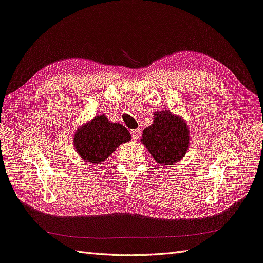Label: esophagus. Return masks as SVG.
Here are the masks:
<instances>
[{
	"mask_svg": "<svg viewBox=\"0 0 263 263\" xmlns=\"http://www.w3.org/2000/svg\"><path fill=\"white\" fill-rule=\"evenodd\" d=\"M140 129H134V130H132V137H133V139L134 140H137L138 138H139V136H140Z\"/></svg>",
	"mask_w": 263,
	"mask_h": 263,
	"instance_id": "1",
	"label": "esophagus"
}]
</instances>
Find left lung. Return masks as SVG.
I'll return each instance as SVG.
<instances>
[{
    "label": "left lung",
    "instance_id": "8db88e82",
    "mask_svg": "<svg viewBox=\"0 0 263 263\" xmlns=\"http://www.w3.org/2000/svg\"><path fill=\"white\" fill-rule=\"evenodd\" d=\"M142 143L157 163L173 165L189 148L187 125L170 111L155 114L154 123L143 132Z\"/></svg>",
    "mask_w": 263,
    "mask_h": 263
}]
</instances>
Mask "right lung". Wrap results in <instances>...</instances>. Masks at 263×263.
Wrapping results in <instances>:
<instances>
[{
	"label": "right lung",
	"instance_id": "add662e5",
	"mask_svg": "<svg viewBox=\"0 0 263 263\" xmlns=\"http://www.w3.org/2000/svg\"><path fill=\"white\" fill-rule=\"evenodd\" d=\"M130 133L117 123H110L104 115L96 116L74 134V147L87 162L101 164L120 144L129 142Z\"/></svg>",
	"mask_w": 263,
	"mask_h": 263
}]
</instances>
